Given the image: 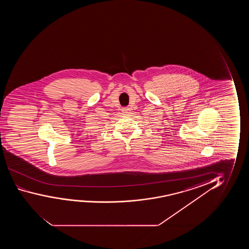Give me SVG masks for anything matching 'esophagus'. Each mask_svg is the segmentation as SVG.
<instances>
[{
	"label": "esophagus",
	"instance_id": "1",
	"mask_svg": "<svg viewBox=\"0 0 249 249\" xmlns=\"http://www.w3.org/2000/svg\"><path fill=\"white\" fill-rule=\"evenodd\" d=\"M129 108H123V113H125V114H126V113L129 112Z\"/></svg>",
	"mask_w": 249,
	"mask_h": 249
}]
</instances>
